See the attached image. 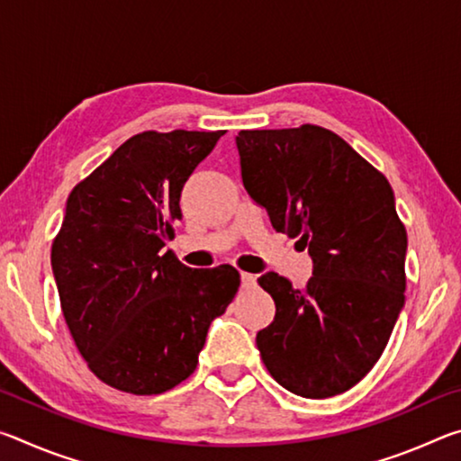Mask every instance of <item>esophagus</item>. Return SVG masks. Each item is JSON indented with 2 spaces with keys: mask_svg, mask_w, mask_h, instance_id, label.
<instances>
[{
  "mask_svg": "<svg viewBox=\"0 0 461 461\" xmlns=\"http://www.w3.org/2000/svg\"><path fill=\"white\" fill-rule=\"evenodd\" d=\"M240 278H241V288H244V291H249V288L256 286V276L249 275V272H241Z\"/></svg>",
  "mask_w": 461,
  "mask_h": 461,
  "instance_id": "obj_1",
  "label": "esophagus"
}]
</instances>
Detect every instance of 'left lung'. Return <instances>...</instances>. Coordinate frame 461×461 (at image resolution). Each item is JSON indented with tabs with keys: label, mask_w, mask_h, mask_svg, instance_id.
Listing matches in <instances>:
<instances>
[{
	"label": "left lung",
	"mask_w": 461,
	"mask_h": 461,
	"mask_svg": "<svg viewBox=\"0 0 461 461\" xmlns=\"http://www.w3.org/2000/svg\"><path fill=\"white\" fill-rule=\"evenodd\" d=\"M241 183L276 231L313 262L305 288L276 272L258 285L275 321L256 335L280 386L330 399L357 384L384 352L404 307L407 231L384 175L331 130H241Z\"/></svg>",
	"instance_id": "8db88e82"
}]
</instances>
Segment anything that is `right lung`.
I'll return each instance as SVG.
<instances>
[{
	"label": "right lung",
	"instance_id": "add662e5",
	"mask_svg": "<svg viewBox=\"0 0 461 461\" xmlns=\"http://www.w3.org/2000/svg\"><path fill=\"white\" fill-rule=\"evenodd\" d=\"M225 131H142L75 186L52 244V275L91 372L160 394L197 368L209 325L240 286L236 268H189L162 252L181 193Z\"/></svg>",
	"mask_w": 461,
	"mask_h": 461
}]
</instances>
